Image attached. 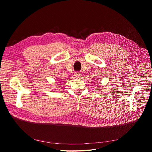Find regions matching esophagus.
Segmentation results:
<instances>
[{"label": "esophagus", "mask_w": 152, "mask_h": 152, "mask_svg": "<svg viewBox=\"0 0 152 152\" xmlns=\"http://www.w3.org/2000/svg\"><path fill=\"white\" fill-rule=\"evenodd\" d=\"M74 76H75V78H76V79H79V78H80L81 77V73L75 72L74 73Z\"/></svg>", "instance_id": "34e87169"}]
</instances>
